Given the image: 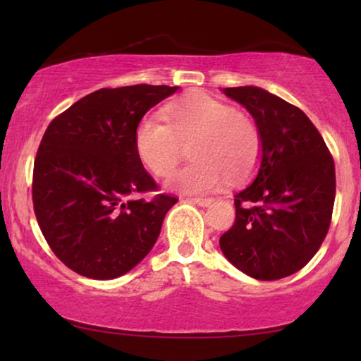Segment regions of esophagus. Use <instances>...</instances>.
Wrapping results in <instances>:
<instances>
[{
	"label": "esophagus",
	"instance_id": "34e87169",
	"mask_svg": "<svg viewBox=\"0 0 361 361\" xmlns=\"http://www.w3.org/2000/svg\"><path fill=\"white\" fill-rule=\"evenodd\" d=\"M190 200L194 202V204L200 205V207H209L212 202H214V199H212V197H192Z\"/></svg>",
	"mask_w": 361,
	"mask_h": 361
}]
</instances>
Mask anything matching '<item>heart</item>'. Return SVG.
Segmentation results:
<instances>
[{
    "label": "heart",
    "instance_id": "heart-1",
    "mask_svg": "<svg viewBox=\"0 0 361 361\" xmlns=\"http://www.w3.org/2000/svg\"><path fill=\"white\" fill-rule=\"evenodd\" d=\"M159 116L142 118L136 128V151L157 177L171 174L190 145V164L167 180L182 192L214 190L226 177L241 180L258 166L261 135L253 118L209 95H192L167 108Z\"/></svg>",
    "mask_w": 361,
    "mask_h": 361
}]
</instances>
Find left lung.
Here are the masks:
<instances>
[{"label":"left lung","mask_w":361,"mask_h":361,"mask_svg":"<svg viewBox=\"0 0 361 361\" xmlns=\"http://www.w3.org/2000/svg\"><path fill=\"white\" fill-rule=\"evenodd\" d=\"M255 118L261 164L235 195V224L220 236L231 264L261 281L294 274L317 253L335 202V164L300 108L258 87L224 88Z\"/></svg>","instance_id":"left-lung-1"}]
</instances>
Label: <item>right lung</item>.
I'll return each mask as SVG.
<instances>
[{"label": "right lung", "instance_id": "obj_1", "mask_svg": "<svg viewBox=\"0 0 361 361\" xmlns=\"http://www.w3.org/2000/svg\"><path fill=\"white\" fill-rule=\"evenodd\" d=\"M179 87L100 88L54 118L39 145L32 204L39 228L67 268L90 279L131 271L154 246L177 197L142 167L136 128Z\"/></svg>", "mask_w": 361, "mask_h": 361}]
</instances>
